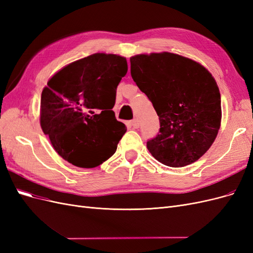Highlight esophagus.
I'll return each instance as SVG.
<instances>
[{
  "mask_svg": "<svg viewBox=\"0 0 253 253\" xmlns=\"http://www.w3.org/2000/svg\"><path fill=\"white\" fill-rule=\"evenodd\" d=\"M132 126H133L134 128H138V127H139V121H138V119L132 120Z\"/></svg>",
  "mask_w": 253,
  "mask_h": 253,
  "instance_id": "obj_1",
  "label": "esophagus"
}]
</instances>
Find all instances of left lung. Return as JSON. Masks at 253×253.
I'll return each mask as SVG.
<instances>
[{"label":"left lung","instance_id":"1","mask_svg":"<svg viewBox=\"0 0 253 253\" xmlns=\"http://www.w3.org/2000/svg\"><path fill=\"white\" fill-rule=\"evenodd\" d=\"M129 61L134 82L159 117V134L147 142L152 156L172 168L195 163L209 150L220 127L215 79L201 63L177 53H140Z\"/></svg>","mask_w":253,"mask_h":253}]
</instances>
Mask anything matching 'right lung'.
Masks as SVG:
<instances>
[{
    "label": "right lung",
    "instance_id": "obj_1",
    "mask_svg": "<svg viewBox=\"0 0 253 253\" xmlns=\"http://www.w3.org/2000/svg\"><path fill=\"white\" fill-rule=\"evenodd\" d=\"M126 72L125 57L97 52L61 68L43 88L42 131L70 164L89 169L116 152L126 127L112 109Z\"/></svg>",
    "mask_w": 253,
    "mask_h": 253
}]
</instances>
